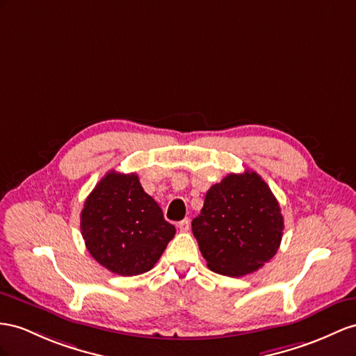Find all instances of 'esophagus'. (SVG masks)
<instances>
[{
    "label": "esophagus",
    "mask_w": 356,
    "mask_h": 356,
    "mask_svg": "<svg viewBox=\"0 0 356 356\" xmlns=\"http://www.w3.org/2000/svg\"><path fill=\"white\" fill-rule=\"evenodd\" d=\"M189 227H191V222H189V220H188V218H185V220L184 221H180L179 224H177V229L180 230V232H188L189 230Z\"/></svg>",
    "instance_id": "esophagus-1"
}]
</instances>
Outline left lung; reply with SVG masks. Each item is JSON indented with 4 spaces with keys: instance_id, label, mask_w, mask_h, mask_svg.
Wrapping results in <instances>:
<instances>
[{
    "instance_id": "obj_1",
    "label": "left lung",
    "mask_w": 356,
    "mask_h": 356,
    "mask_svg": "<svg viewBox=\"0 0 356 356\" xmlns=\"http://www.w3.org/2000/svg\"><path fill=\"white\" fill-rule=\"evenodd\" d=\"M284 221L270 188L256 171L225 176L207 191L193 233L211 270L243 277L275 256Z\"/></svg>"
}]
</instances>
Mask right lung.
<instances>
[{
  "label": "right lung",
  "mask_w": 356,
  "mask_h": 356,
  "mask_svg": "<svg viewBox=\"0 0 356 356\" xmlns=\"http://www.w3.org/2000/svg\"><path fill=\"white\" fill-rule=\"evenodd\" d=\"M81 233L93 259L122 277L140 275L159 260L176 227L144 193L135 172L109 171L87 197Z\"/></svg>",
  "instance_id": "1"
}]
</instances>
